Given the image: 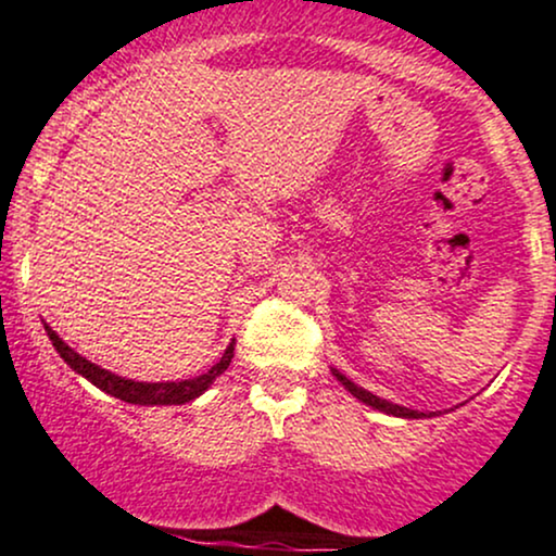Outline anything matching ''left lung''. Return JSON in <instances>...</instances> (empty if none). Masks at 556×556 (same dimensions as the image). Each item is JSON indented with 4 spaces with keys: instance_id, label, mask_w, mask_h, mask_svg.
Here are the masks:
<instances>
[{
    "instance_id": "1",
    "label": "left lung",
    "mask_w": 556,
    "mask_h": 556,
    "mask_svg": "<svg viewBox=\"0 0 556 556\" xmlns=\"http://www.w3.org/2000/svg\"><path fill=\"white\" fill-rule=\"evenodd\" d=\"M332 375L338 377L340 382H343V386L348 388V393H353V395H356L358 401H364V404L371 406V408H380V412L393 414V417H406V419H419V417H427L425 412H414V408H404V406H399V404H390V401H386V399H377V395H371L369 390H364V388L353 386V382L348 380V377L343 375V371L332 369Z\"/></svg>"
}]
</instances>
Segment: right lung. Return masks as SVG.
<instances>
[{
  "instance_id": "obj_1",
  "label": "right lung",
  "mask_w": 556,
  "mask_h": 556,
  "mask_svg": "<svg viewBox=\"0 0 556 556\" xmlns=\"http://www.w3.org/2000/svg\"><path fill=\"white\" fill-rule=\"evenodd\" d=\"M45 329H47V334H50L54 351L60 353V358H63V362L68 364L73 371H78L81 377H87L91 386L105 390V393L115 395V399L126 401V404H139V406H179V404H187V401L198 399V395L205 393L211 382L229 367L231 356H235V343H231L227 351H224V356L218 358V364H213L205 375L192 377V380L134 382V380H126V377L113 375V371L97 367V364H91L89 358L81 356V353L73 351V348L65 343V340L60 338V334L54 332L50 325H45Z\"/></svg>"
}]
</instances>
